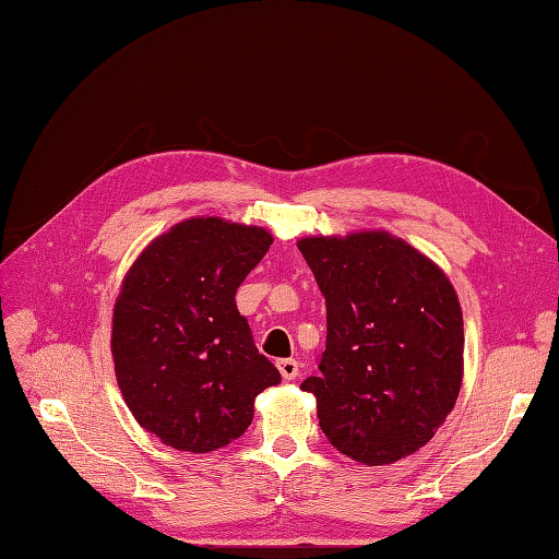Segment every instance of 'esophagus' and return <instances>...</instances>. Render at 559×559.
I'll return each mask as SVG.
<instances>
[{
    "instance_id": "obj_1",
    "label": "esophagus",
    "mask_w": 559,
    "mask_h": 559,
    "mask_svg": "<svg viewBox=\"0 0 559 559\" xmlns=\"http://www.w3.org/2000/svg\"><path fill=\"white\" fill-rule=\"evenodd\" d=\"M277 370L284 379H296L298 372H301V362L294 358H284V360H277Z\"/></svg>"
}]
</instances>
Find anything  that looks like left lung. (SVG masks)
Here are the masks:
<instances>
[{
    "mask_svg": "<svg viewBox=\"0 0 559 559\" xmlns=\"http://www.w3.org/2000/svg\"><path fill=\"white\" fill-rule=\"evenodd\" d=\"M326 304L318 401L330 443L391 465L431 441L462 384V310L443 270L382 229L298 239Z\"/></svg>",
    "mask_w": 559,
    "mask_h": 559,
    "instance_id": "8db88e82",
    "label": "left lung"
}]
</instances>
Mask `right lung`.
Segmentation results:
<instances>
[{
    "instance_id": "add662e5",
    "label": "right lung",
    "mask_w": 559,
    "mask_h": 559,
    "mask_svg": "<svg viewBox=\"0 0 559 559\" xmlns=\"http://www.w3.org/2000/svg\"><path fill=\"white\" fill-rule=\"evenodd\" d=\"M270 243L263 227L189 217L148 243L122 280L111 326L118 386L134 419L175 451L233 443L258 393L282 382L235 304Z\"/></svg>"
}]
</instances>
